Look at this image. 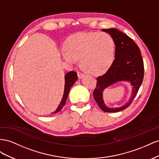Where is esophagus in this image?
<instances>
[{
  "label": "esophagus",
  "mask_w": 159,
  "mask_h": 159,
  "mask_svg": "<svg viewBox=\"0 0 159 159\" xmlns=\"http://www.w3.org/2000/svg\"><path fill=\"white\" fill-rule=\"evenodd\" d=\"M77 75H78V77L79 79H81L84 76V75L83 74L82 72H77Z\"/></svg>",
  "instance_id": "34e87169"
}]
</instances>
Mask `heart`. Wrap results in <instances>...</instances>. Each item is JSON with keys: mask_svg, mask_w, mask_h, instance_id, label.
Masks as SVG:
<instances>
[{"mask_svg": "<svg viewBox=\"0 0 159 159\" xmlns=\"http://www.w3.org/2000/svg\"><path fill=\"white\" fill-rule=\"evenodd\" d=\"M62 57L68 63L80 60L83 69L89 73L98 75L107 70L115 59V44L106 33L82 32L72 34L65 43Z\"/></svg>", "mask_w": 159, "mask_h": 159, "instance_id": "obj_1", "label": "heart"}]
</instances>
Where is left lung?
I'll return each instance as SVG.
<instances>
[{"mask_svg":"<svg viewBox=\"0 0 159 159\" xmlns=\"http://www.w3.org/2000/svg\"><path fill=\"white\" fill-rule=\"evenodd\" d=\"M102 31L109 34L114 40L115 58L106 73L97 78L93 97L103 111L115 112L129 107L137 95L143 80L144 64L140 49L133 39L116 29H102ZM120 82H129L132 86L130 98L120 107H108L103 99V90Z\"/></svg>","mask_w":159,"mask_h":159,"instance_id":"8db88e82","label":"left lung"}]
</instances>
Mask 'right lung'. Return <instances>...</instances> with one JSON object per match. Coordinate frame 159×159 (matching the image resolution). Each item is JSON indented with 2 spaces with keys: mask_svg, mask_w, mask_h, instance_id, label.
Segmentation results:
<instances>
[{
  "mask_svg": "<svg viewBox=\"0 0 159 159\" xmlns=\"http://www.w3.org/2000/svg\"><path fill=\"white\" fill-rule=\"evenodd\" d=\"M78 79V76H77V74L76 72L70 71L67 72V73L65 76V89H64V93H63V97L62 98L61 101L59 104V105L58 106L56 111L53 113H57L59 112L66 103V101L69 95V91L70 90V88L72 86L75 84V83Z\"/></svg>",
  "mask_w": 159,
  "mask_h": 159,
  "instance_id": "add662e5",
  "label": "right lung"
}]
</instances>
